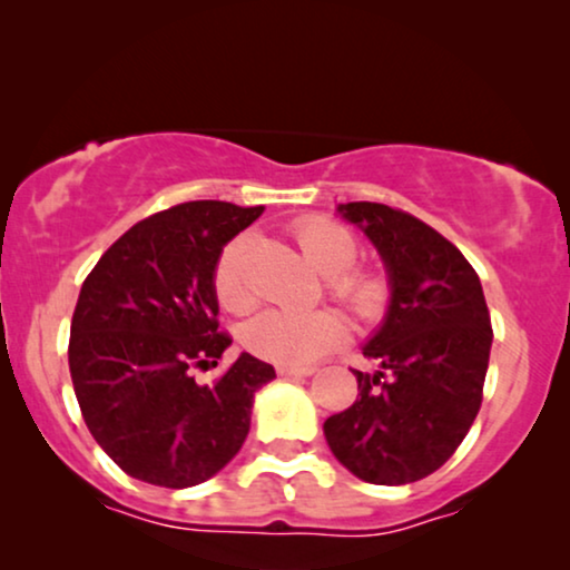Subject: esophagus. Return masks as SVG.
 <instances>
[{"instance_id": "esophagus-1", "label": "esophagus", "mask_w": 570, "mask_h": 570, "mask_svg": "<svg viewBox=\"0 0 570 570\" xmlns=\"http://www.w3.org/2000/svg\"><path fill=\"white\" fill-rule=\"evenodd\" d=\"M277 375H283V377H308V375H314V367H291V364H279Z\"/></svg>"}]
</instances>
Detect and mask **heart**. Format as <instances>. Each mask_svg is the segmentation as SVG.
I'll return each instance as SVG.
<instances>
[{
	"label": "heart",
	"mask_w": 570,
	"mask_h": 570,
	"mask_svg": "<svg viewBox=\"0 0 570 570\" xmlns=\"http://www.w3.org/2000/svg\"><path fill=\"white\" fill-rule=\"evenodd\" d=\"M293 235L304 256L327 274V293L356 317H372L389 298V283L381 272L356 266L360 237L325 216H304L293 224ZM256 240L237 235L224 245L214 266L216 298L229 312H248L256 304L250 262ZM346 338L343 320L330 308H266L243 330V343L258 360L301 367L341 346Z\"/></svg>",
	"instance_id": "b5f03b06"
}]
</instances>
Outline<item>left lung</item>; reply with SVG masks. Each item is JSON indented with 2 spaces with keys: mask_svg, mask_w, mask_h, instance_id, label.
<instances>
[{
  "mask_svg": "<svg viewBox=\"0 0 570 570\" xmlns=\"http://www.w3.org/2000/svg\"><path fill=\"white\" fill-rule=\"evenodd\" d=\"M338 210L383 256L391 306L362 348L381 370H354L360 396L325 420V439L356 479L404 487L444 465L481 410L489 306L460 248L417 216L367 200Z\"/></svg>",
  "mask_w": 570,
  "mask_h": 570,
  "instance_id": "obj_1",
  "label": "left lung"
}]
</instances>
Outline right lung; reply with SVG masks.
Listing matches in <instances>:
<instances>
[{
    "instance_id": "obj_1",
    "label": "right lung",
    "mask_w": 570,
    "mask_h": 570,
    "mask_svg": "<svg viewBox=\"0 0 570 570\" xmlns=\"http://www.w3.org/2000/svg\"><path fill=\"white\" fill-rule=\"evenodd\" d=\"M264 206L189 200L137 222L83 279L68 367L83 423L131 479L187 489L240 452L256 391L274 367L240 354L214 385L229 333L219 330L214 266Z\"/></svg>"
}]
</instances>
